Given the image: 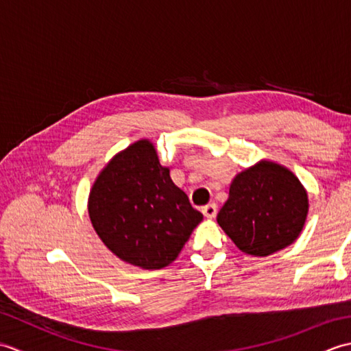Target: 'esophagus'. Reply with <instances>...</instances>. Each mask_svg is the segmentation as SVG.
Here are the masks:
<instances>
[{
  "instance_id": "34e87169",
  "label": "esophagus",
  "mask_w": 351,
  "mask_h": 351,
  "mask_svg": "<svg viewBox=\"0 0 351 351\" xmlns=\"http://www.w3.org/2000/svg\"><path fill=\"white\" fill-rule=\"evenodd\" d=\"M202 213H204L205 217L214 219L215 214H217V205H215V204H208V205H205L202 208Z\"/></svg>"
}]
</instances>
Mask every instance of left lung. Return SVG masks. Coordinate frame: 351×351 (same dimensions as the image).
Masks as SVG:
<instances>
[{
  "label": "left lung",
  "mask_w": 351,
  "mask_h": 351,
  "mask_svg": "<svg viewBox=\"0 0 351 351\" xmlns=\"http://www.w3.org/2000/svg\"><path fill=\"white\" fill-rule=\"evenodd\" d=\"M308 210L299 178L280 164L259 161L234 178L217 223L241 252L268 256L297 240Z\"/></svg>",
  "instance_id": "left-lung-1"
}]
</instances>
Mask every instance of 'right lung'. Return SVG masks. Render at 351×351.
<instances>
[{"label":"right lung","mask_w":351,"mask_h":351,"mask_svg":"<svg viewBox=\"0 0 351 351\" xmlns=\"http://www.w3.org/2000/svg\"><path fill=\"white\" fill-rule=\"evenodd\" d=\"M88 215L117 258L146 270L173 263L204 219L149 140L132 143L102 169L88 196Z\"/></svg>","instance_id":"obj_1"}]
</instances>
